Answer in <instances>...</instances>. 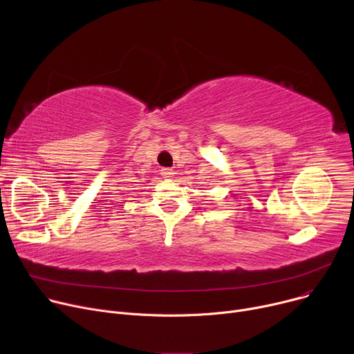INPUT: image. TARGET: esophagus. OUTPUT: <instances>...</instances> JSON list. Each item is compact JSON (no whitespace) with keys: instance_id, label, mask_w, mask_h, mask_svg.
I'll list each match as a JSON object with an SVG mask.
<instances>
[{"instance_id":"esophagus-1","label":"esophagus","mask_w":354,"mask_h":354,"mask_svg":"<svg viewBox=\"0 0 354 354\" xmlns=\"http://www.w3.org/2000/svg\"><path fill=\"white\" fill-rule=\"evenodd\" d=\"M160 174H162V176L163 178H166V179H171V178H174V171L172 169H169V167H163V169L160 171Z\"/></svg>"}]
</instances>
